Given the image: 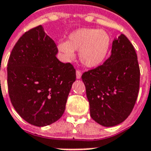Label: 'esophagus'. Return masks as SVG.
<instances>
[{
  "instance_id": "esophagus-1",
  "label": "esophagus",
  "mask_w": 151,
  "mask_h": 151,
  "mask_svg": "<svg viewBox=\"0 0 151 151\" xmlns=\"http://www.w3.org/2000/svg\"><path fill=\"white\" fill-rule=\"evenodd\" d=\"M76 77H77L78 79H80V78H81V71L80 70H77V71H76Z\"/></svg>"
}]
</instances>
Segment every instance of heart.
Wrapping results in <instances>:
<instances>
[{"mask_svg": "<svg viewBox=\"0 0 151 151\" xmlns=\"http://www.w3.org/2000/svg\"><path fill=\"white\" fill-rule=\"evenodd\" d=\"M110 38L106 32L95 29H81L72 32L68 41L60 42L58 49L68 60L73 59L74 51L85 66L96 67L104 61L109 50Z\"/></svg>", "mask_w": 151, "mask_h": 151, "instance_id": "b5f03b06", "label": "heart"}]
</instances>
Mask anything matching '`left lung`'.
<instances>
[{
    "label": "left lung",
    "mask_w": 151,
    "mask_h": 151,
    "mask_svg": "<svg viewBox=\"0 0 151 151\" xmlns=\"http://www.w3.org/2000/svg\"><path fill=\"white\" fill-rule=\"evenodd\" d=\"M111 56L83 73L91 117L104 127H114L129 116L139 89V67L135 49L123 34L114 40Z\"/></svg>",
    "instance_id": "left-lung-1"
}]
</instances>
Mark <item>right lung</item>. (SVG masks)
<instances>
[{"label":"right lung","mask_w":151,"mask_h":151,"mask_svg":"<svg viewBox=\"0 0 151 151\" xmlns=\"http://www.w3.org/2000/svg\"><path fill=\"white\" fill-rule=\"evenodd\" d=\"M58 49L41 25L24 32L8 63V88L12 104L29 123L45 127L63 116L76 80L70 63L56 58Z\"/></svg>","instance_id":"add662e5"}]
</instances>
